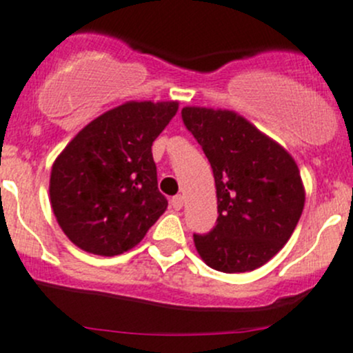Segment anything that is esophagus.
I'll use <instances>...</instances> for the list:
<instances>
[{
	"label": "esophagus",
	"mask_w": 353,
	"mask_h": 353,
	"mask_svg": "<svg viewBox=\"0 0 353 353\" xmlns=\"http://www.w3.org/2000/svg\"><path fill=\"white\" fill-rule=\"evenodd\" d=\"M183 203H184V198L181 196V194H177V196H174L172 199H170V206H172L174 210L183 208Z\"/></svg>",
	"instance_id": "1"
}]
</instances>
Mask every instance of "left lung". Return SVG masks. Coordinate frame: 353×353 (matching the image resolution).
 <instances>
[{
	"label": "left lung",
	"instance_id": "1",
	"mask_svg": "<svg viewBox=\"0 0 353 353\" xmlns=\"http://www.w3.org/2000/svg\"><path fill=\"white\" fill-rule=\"evenodd\" d=\"M183 121L213 169L219 219L194 234L210 268L244 273L268 263L290 239L305 201L301 172L285 148L234 110L183 109Z\"/></svg>",
	"mask_w": 353,
	"mask_h": 353
}]
</instances>
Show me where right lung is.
I'll list each match as a JSON object with an SVG mask.
<instances>
[{"label": "right lung", "instance_id": "obj_1", "mask_svg": "<svg viewBox=\"0 0 353 353\" xmlns=\"http://www.w3.org/2000/svg\"><path fill=\"white\" fill-rule=\"evenodd\" d=\"M177 109V101L124 102L78 131L58 155L49 198L74 245L99 256L123 254L165 212L152 143Z\"/></svg>", "mask_w": 353, "mask_h": 353}]
</instances>
